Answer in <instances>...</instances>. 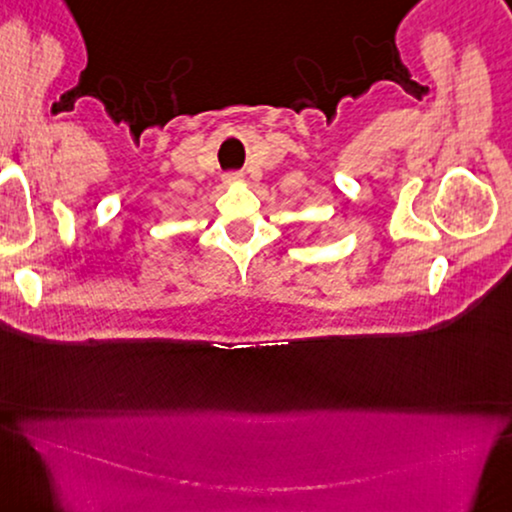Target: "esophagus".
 Here are the masks:
<instances>
[{
  "label": "esophagus",
  "mask_w": 512,
  "mask_h": 512,
  "mask_svg": "<svg viewBox=\"0 0 512 512\" xmlns=\"http://www.w3.org/2000/svg\"><path fill=\"white\" fill-rule=\"evenodd\" d=\"M223 180H225V182H239L241 175H239V173H225Z\"/></svg>",
  "instance_id": "obj_1"
}]
</instances>
